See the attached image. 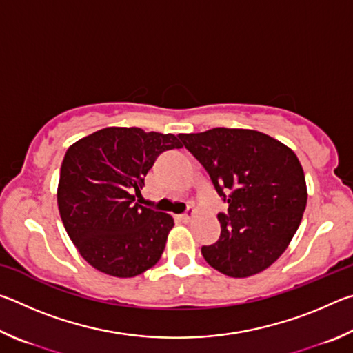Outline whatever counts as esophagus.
Wrapping results in <instances>:
<instances>
[{
    "instance_id": "esophagus-1",
    "label": "esophagus",
    "mask_w": 353,
    "mask_h": 353,
    "mask_svg": "<svg viewBox=\"0 0 353 353\" xmlns=\"http://www.w3.org/2000/svg\"><path fill=\"white\" fill-rule=\"evenodd\" d=\"M193 218H194V208L193 207H188L187 212L179 214V219L183 221V223H188V221H191Z\"/></svg>"
}]
</instances>
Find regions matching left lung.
Returning <instances> with one entry per match:
<instances>
[{"mask_svg": "<svg viewBox=\"0 0 353 353\" xmlns=\"http://www.w3.org/2000/svg\"><path fill=\"white\" fill-rule=\"evenodd\" d=\"M229 208L218 213L221 235L201 252L229 277L266 270L288 248L307 205V185L296 154L270 135L214 128L181 134Z\"/></svg>", "mask_w": 353, "mask_h": 353, "instance_id": "obj_1", "label": "left lung"}]
</instances>
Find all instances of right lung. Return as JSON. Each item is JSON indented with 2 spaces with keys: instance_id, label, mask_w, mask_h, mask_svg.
<instances>
[{
  "instance_id": "add662e5",
  "label": "right lung",
  "mask_w": 353,
  "mask_h": 353,
  "mask_svg": "<svg viewBox=\"0 0 353 353\" xmlns=\"http://www.w3.org/2000/svg\"><path fill=\"white\" fill-rule=\"evenodd\" d=\"M182 148L172 134L105 128L65 154L57 204L71 241L85 261L113 277H135L163 254L174 219L135 196L165 151Z\"/></svg>"
}]
</instances>
